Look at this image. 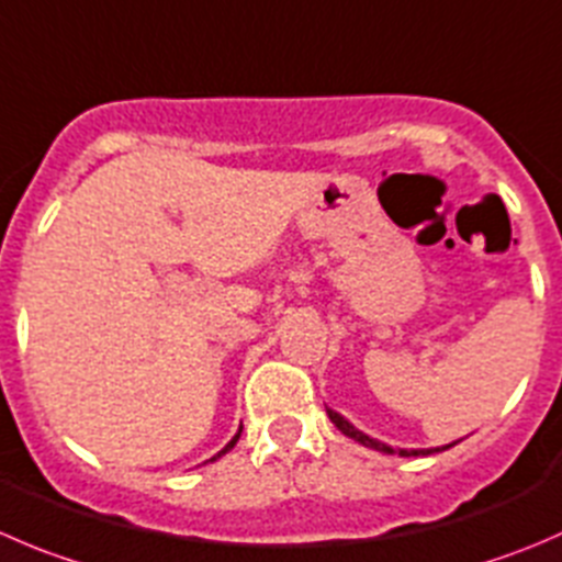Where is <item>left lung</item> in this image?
<instances>
[{
	"instance_id": "obj_1",
	"label": "left lung",
	"mask_w": 562,
	"mask_h": 562,
	"mask_svg": "<svg viewBox=\"0 0 562 562\" xmlns=\"http://www.w3.org/2000/svg\"><path fill=\"white\" fill-rule=\"evenodd\" d=\"M326 414H329V419L331 423H335V428L337 431H342L346 434L348 439H353V442H359V445H364V448H370V450H379V453H395V456H431V453H439V450H448V448H453L456 442H450V445H442V448H423V450H406V448H392V445H386V442H379V439H373V437H368V434H362L359 431L357 426H351V423H348L346 417H342V414H337L335 408H326Z\"/></svg>"
}]
</instances>
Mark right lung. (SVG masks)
<instances>
[{
  "mask_svg": "<svg viewBox=\"0 0 562 562\" xmlns=\"http://www.w3.org/2000/svg\"><path fill=\"white\" fill-rule=\"evenodd\" d=\"M238 437H241V431H238V434H236V437H233V439H231V442H227V445H225V448H222V450H220V453H216V456H214V459H209V461H216V459H220V456H225V453H227V450H231V448H233V445H236V442H238Z\"/></svg>",
  "mask_w": 562,
  "mask_h": 562,
  "instance_id": "1",
  "label": "right lung"
}]
</instances>
